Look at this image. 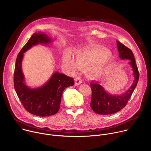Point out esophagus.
<instances>
[{
  "instance_id": "1",
  "label": "esophagus",
  "mask_w": 151,
  "mask_h": 151,
  "mask_svg": "<svg viewBox=\"0 0 151 151\" xmlns=\"http://www.w3.org/2000/svg\"><path fill=\"white\" fill-rule=\"evenodd\" d=\"M75 85H77V86L79 85L82 82V81L81 78H79V77L76 78L75 79Z\"/></svg>"
}]
</instances>
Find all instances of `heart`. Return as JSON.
<instances>
[{
  "instance_id": "heart-1",
  "label": "heart",
  "mask_w": 151,
  "mask_h": 151,
  "mask_svg": "<svg viewBox=\"0 0 151 151\" xmlns=\"http://www.w3.org/2000/svg\"><path fill=\"white\" fill-rule=\"evenodd\" d=\"M110 57V52L104 48H84L76 52L74 59L69 54H64L63 64L69 70H73L76 67V63L82 69L88 68L87 73L90 77L97 79L106 74L109 67L107 60Z\"/></svg>"
}]
</instances>
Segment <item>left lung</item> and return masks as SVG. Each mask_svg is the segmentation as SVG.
<instances>
[{"label":"left lung","instance_id":"obj_1","mask_svg":"<svg viewBox=\"0 0 151 151\" xmlns=\"http://www.w3.org/2000/svg\"><path fill=\"white\" fill-rule=\"evenodd\" d=\"M119 56L122 60H128L132 68L134 80L131 87L124 93L118 95L107 93L97 82L90 83L92 90L90 106L93 111L100 115H109L119 112L126 106L137 84L139 73L133 52L119 41H116Z\"/></svg>","mask_w":151,"mask_h":151}]
</instances>
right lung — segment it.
I'll use <instances>...</instances> for the list:
<instances>
[{
    "mask_svg": "<svg viewBox=\"0 0 151 151\" xmlns=\"http://www.w3.org/2000/svg\"><path fill=\"white\" fill-rule=\"evenodd\" d=\"M52 42V39L46 33H35L18 54L15 63L14 83L17 94L25 109L39 116H49L57 113L63 91L75 83L73 78L55 72L40 87L32 88L26 84L22 71L24 53L35 45H48Z\"/></svg>",
    "mask_w": 151,
    "mask_h": 151,
    "instance_id": "right-lung-1",
    "label": "right lung"
}]
</instances>
